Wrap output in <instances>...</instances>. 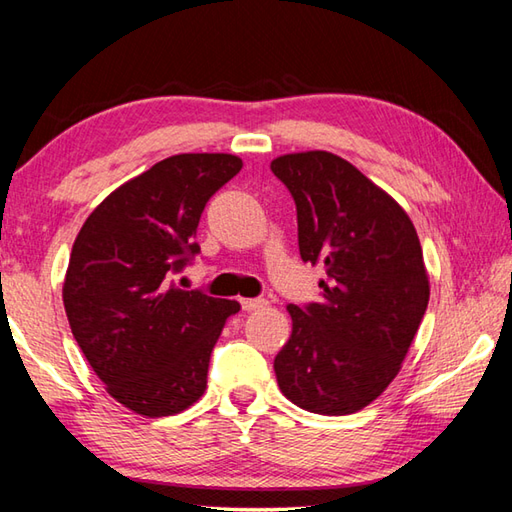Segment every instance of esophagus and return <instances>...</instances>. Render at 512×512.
<instances>
[{
	"label": "esophagus",
	"mask_w": 512,
	"mask_h": 512,
	"mask_svg": "<svg viewBox=\"0 0 512 512\" xmlns=\"http://www.w3.org/2000/svg\"><path fill=\"white\" fill-rule=\"evenodd\" d=\"M268 306V302L266 299H262V297H257V299H242V308L244 310H259V308H266Z\"/></svg>",
	"instance_id": "1"
}]
</instances>
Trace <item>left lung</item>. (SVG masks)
I'll return each mask as SVG.
<instances>
[{"label":"left lung","mask_w":512,"mask_h":512,"mask_svg":"<svg viewBox=\"0 0 512 512\" xmlns=\"http://www.w3.org/2000/svg\"><path fill=\"white\" fill-rule=\"evenodd\" d=\"M270 170L295 199L299 255L326 268L322 302L288 306L277 384L310 413H357L397 377L426 313L417 230L386 190L326 150L282 155Z\"/></svg>","instance_id":"obj_1"}]
</instances>
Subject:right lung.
<instances>
[{
    "instance_id": "obj_1",
    "label": "right lung",
    "mask_w": 512,
    "mask_h": 512,
    "mask_svg": "<svg viewBox=\"0 0 512 512\" xmlns=\"http://www.w3.org/2000/svg\"><path fill=\"white\" fill-rule=\"evenodd\" d=\"M242 159L182 153L113 190L88 215L64 279L70 330L108 395L144 417L193 406L239 304L182 290L173 275L199 253V217Z\"/></svg>"
}]
</instances>
